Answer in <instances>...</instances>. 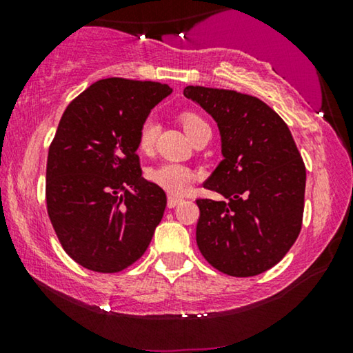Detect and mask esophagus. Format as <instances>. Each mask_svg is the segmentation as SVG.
I'll return each mask as SVG.
<instances>
[{"instance_id": "obj_1", "label": "esophagus", "mask_w": 353, "mask_h": 353, "mask_svg": "<svg viewBox=\"0 0 353 353\" xmlns=\"http://www.w3.org/2000/svg\"><path fill=\"white\" fill-rule=\"evenodd\" d=\"M183 199L181 197H176V196H168V199H167V205H168V209H173V207H176L178 204H180Z\"/></svg>"}]
</instances>
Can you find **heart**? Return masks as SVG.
Here are the masks:
<instances>
[{
  "mask_svg": "<svg viewBox=\"0 0 353 353\" xmlns=\"http://www.w3.org/2000/svg\"><path fill=\"white\" fill-rule=\"evenodd\" d=\"M181 123L183 128L188 137H191L192 133L197 132L201 127H204L205 122L201 117H197L194 114H183L181 115ZM159 133V122L154 115L144 119L138 132V148L139 151L149 152L154 148ZM149 178L152 183H156L157 186H161L162 190L170 192V194H185L190 190L192 181L196 180V173L181 163L175 162H165L161 165L152 168L149 172Z\"/></svg>",
  "mask_w": 353,
  "mask_h": 353,
  "instance_id": "b5f03b06",
  "label": "heart"
}]
</instances>
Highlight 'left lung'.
Listing matches in <instances>:
<instances>
[{"instance_id":"obj_1","label":"left lung","mask_w":353,"mask_h":353,"mask_svg":"<svg viewBox=\"0 0 353 353\" xmlns=\"http://www.w3.org/2000/svg\"><path fill=\"white\" fill-rule=\"evenodd\" d=\"M183 94L216 122L223 156L204 188L226 201H196L197 248L230 276L267 272L292 248L302 226L305 165L292 134L254 96L205 86H186Z\"/></svg>"}]
</instances>
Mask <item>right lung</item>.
Instances as JSON below:
<instances>
[{
	"instance_id": "1",
	"label": "right lung",
	"mask_w": 353,
	"mask_h": 353,
	"mask_svg": "<svg viewBox=\"0 0 353 353\" xmlns=\"http://www.w3.org/2000/svg\"><path fill=\"white\" fill-rule=\"evenodd\" d=\"M157 81L104 79L67 105L48 152V215L70 259L117 273L146 252L167 196L144 180L138 132L172 93Z\"/></svg>"
}]
</instances>
